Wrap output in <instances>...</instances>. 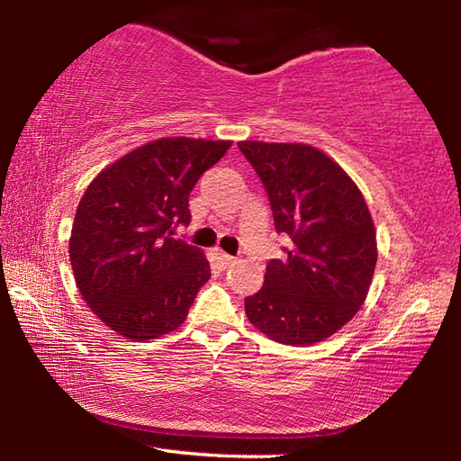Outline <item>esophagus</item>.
<instances>
[{
    "label": "esophagus",
    "mask_w": 461,
    "mask_h": 461,
    "mask_svg": "<svg viewBox=\"0 0 461 461\" xmlns=\"http://www.w3.org/2000/svg\"><path fill=\"white\" fill-rule=\"evenodd\" d=\"M212 254H213V260L217 262V267H220V268H230V267H233V264H236V258H233V256H230V254H225L223 249H220V248H215Z\"/></svg>",
    "instance_id": "34e87169"
}]
</instances>
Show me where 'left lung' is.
<instances>
[{
    "label": "left lung",
    "instance_id": "8db88e82",
    "mask_svg": "<svg viewBox=\"0 0 461 461\" xmlns=\"http://www.w3.org/2000/svg\"><path fill=\"white\" fill-rule=\"evenodd\" d=\"M238 146L262 178L276 231L293 241L246 299L249 323L286 346L331 338L364 305L376 268V230L364 194L315 146L256 140Z\"/></svg>",
    "mask_w": 461,
    "mask_h": 461
}]
</instances>
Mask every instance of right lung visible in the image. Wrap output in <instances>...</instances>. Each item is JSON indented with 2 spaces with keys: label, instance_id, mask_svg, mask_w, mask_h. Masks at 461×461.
Wrapping results in <instances>:
<instances>
[{
  "label": "right lung",
  "instance_id": "add662e5",
  "mask_svg": "<svg viewBox=\"0 0 461 461\" xmlns=\"http://www.w3.org/2000/svg\"><path fill=\"white\" fill-rule=\"evenodd\" d=\"M230 140L160 138L93 178L77 207L68 256L83 301L122 338L146 341L183 325L212 276L199 248L175 240L189 194Z\"/></svg>",
  "mask_w": 461,
  "mask_h": 461
}]
</instances>
